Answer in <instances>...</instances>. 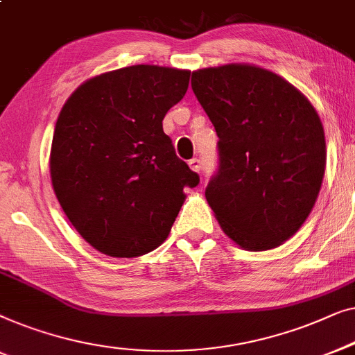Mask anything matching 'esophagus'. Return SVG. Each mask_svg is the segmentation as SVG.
Returning <instances> with one entry per match:
<instances>
[{
    "mask_svg": "<svg viewBox=\"0 0 355 355\" xmlns=\"http://www.w3.org/2000/svg\"><path fill=\"white\" fill-rule=\"evenodd\" d=\"M188 166H189V168H191L193 172L201 171V161H199V159H191V161L188 162Z\"/></svg>",
    "mask_w": 355,
    "mask_h": 355,
    "instance_id": "obj_1",
    "label": "esophagus"
}]
</instances>
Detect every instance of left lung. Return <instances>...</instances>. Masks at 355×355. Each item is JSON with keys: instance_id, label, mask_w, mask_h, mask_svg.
<instances>
[{"instance_id": "obj_1", "label": "left lung", "mask_w": 355, "mask_h": 355, "mask_svg": "<svg viewBox=\"0 0 355 355\" xmlns=\"http://www.w3.org/2000/svg\"><path fill=\"white\" fill-rule=\"evenodd\" d=\"M191 87L218 137L220 167L206 199L223 233L246 251L282 246L311 216L325 175L315 107L252 64L198 69Z\"/></svg>"}]
</instances>
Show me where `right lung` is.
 <instances>
[{
    "label": "right lung",
    "mask_w": 355,
    "mask_h": 355,
    "mask_svg": "<svg viewBox=\"0 0 355 355\" xmlns=\"http://www.w3.org/2000/svg\"><path fill=\"white\" fill-rule=\"evenodd\" d=\"M189 71L122 67L88 78L59 112L49 175L69 222L111 257L161 246L198 173L164 133L168 109L184 96Z\"/></svg>",
    "instance_id": "add662e5"
}]
</instances>
